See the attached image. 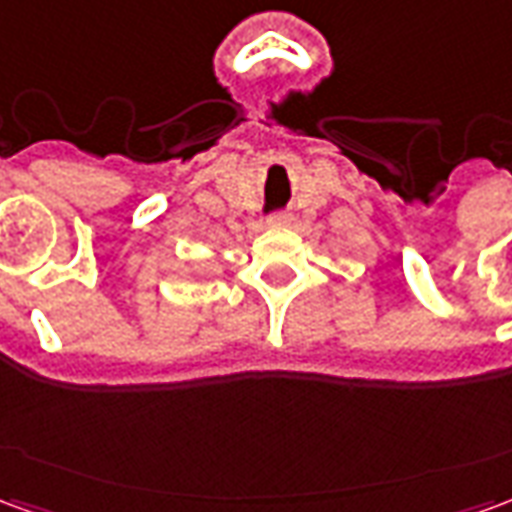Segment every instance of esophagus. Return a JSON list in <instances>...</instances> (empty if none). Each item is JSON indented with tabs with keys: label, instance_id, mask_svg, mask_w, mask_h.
Here are the masks:
<instances>
[{
	"label": "esophagus",
	"instance_id": "obj_1",
	"mask_svg": "<svg viewBox=\"0 0 512 512\" xmlns=\"http://www.w3.org/2000/svg\"><path fill=\"white\" fill-rule=\"evenodd\" d=\"M288 224H290L288 213H277V216H271V219H268V227H288Z\"/></svg>",
	"mask_w": 512,
	"mask_h": 512
}]
</instances>
